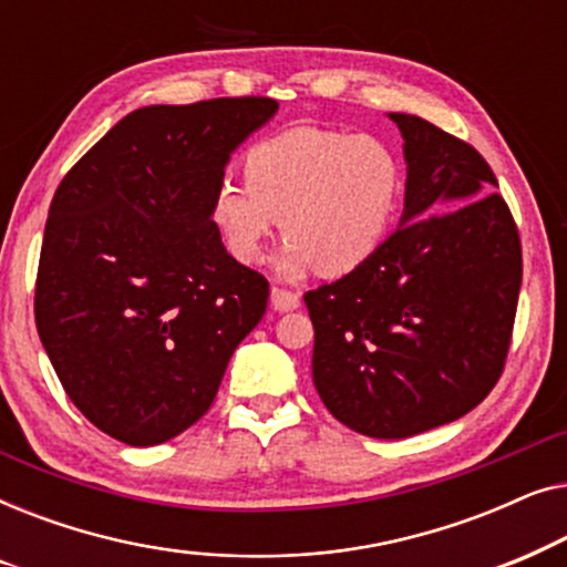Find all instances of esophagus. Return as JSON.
I'll return each instance as SVG.
<instances>
[{"mask_svg":"<svg viewBox=\"0 0 567 567\" xmlns=\"http://www.w3.org/2000/svg\"><path fill=\"white\" fill-rule=\"evenodd\" d=\"M299 293L297 291H289V289H278V286H274V291H270V305H274V309H278V312H291V309L299 307Z\"/></svg>","mask_w":567,"mask_h":567,"instance_id":"esophagus-1","label":"esophagus"}]
</instances>
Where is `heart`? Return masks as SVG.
<instances>
[{
    "instance_id": "b5f03b06",
    "label": "heart",
    "mask_w": 567,
    "mask_h": 567,
    "mask_svg": "<svg viewBox=\"0 0 567 567\" xmlns=\"http://www.w3.org/2000/svg\"><path fill=\"white\" fill-rule=\"evenodd\" d=\"M243 185L221 183L212 219L243 262L266 255L276 224L284 247L278 270L346 276L384 245L398 221L405 173L390 146L351 131L293 126L245 154Z\"/></svg>"
}]
</instances>
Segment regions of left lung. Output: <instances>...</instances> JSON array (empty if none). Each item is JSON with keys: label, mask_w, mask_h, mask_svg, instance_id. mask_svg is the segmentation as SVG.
Returning a JSON list of instances; mask_svg holds the SVG:
<instances>
[{"label": "left lung", "mask_w": 567, "mask_h": 567, "mask_svg": "<svg viewBox=\"0 0 567 567\" xmlns=\"http://www.w3.org/2000/svg\"><path fill=\"white\" fill-rule=\"evenodd\" d=\"M405 138V214L361 268L305 293L324 408L371 439H408L483 402L506 367L522 239L475 146L417 115Z\"/></svg>", "instance_id": "obj_1"}]
</instances>
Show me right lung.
<instances>
[{
    "mask_svg": "<svg viewBox=\"0 0 567 567\" xmlns=\"http://www.w3.org/2000/svg\"><path fill=\"white\" fill-rule=\"evenodd\" d=\"M276 107L270 97L138 107L53 193L35 328L69 400L123 444L190 429L266 315V276L224 250L212 196L231 150Z\"/></svg>",
    "mask_w": 567,
    "mask_h": 567,
    "instance_id": "1",
    "label": "right lung"
}]
</instances>
